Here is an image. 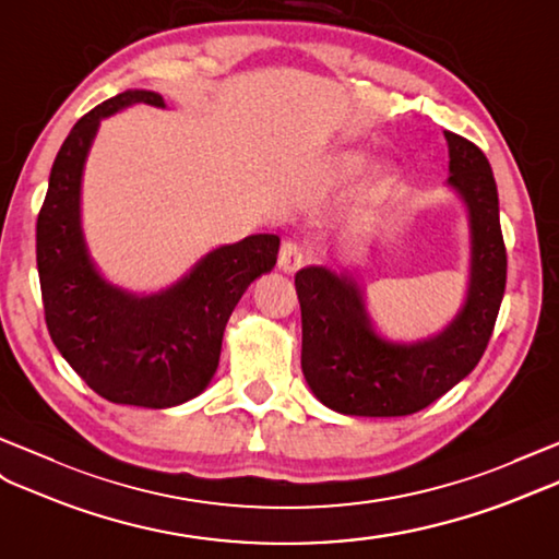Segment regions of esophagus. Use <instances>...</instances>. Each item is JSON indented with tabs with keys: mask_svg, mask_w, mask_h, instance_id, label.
Here are the masks:
<instances>
[{
	"mask_svg": "<svg viewBox=\"0 0 559 559\" xmlns=\"http://www.w3.org/2000/svg\"><path fill=\"white\" fill-rule=\"evenodd\" d=\"M304 263H306V249H304V243H301V241H294V239L282 241L280 255H277L280 270H284V272H296Z\"/></svg>",
	"mask_w": 559,
	"mask_h": 559,
	"instance_id": "esophagus-1",
	"label": "esophagus"
}]
</instances>
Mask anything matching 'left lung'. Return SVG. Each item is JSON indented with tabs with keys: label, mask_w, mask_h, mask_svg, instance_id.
Returning a JSON list of instances; mask_svg holds the SVG:
<instances>
[{
	"label": "left lung",
	"mask_w": 559,
	"mask_h": 559,
	"mask_svg": "<svg viewBox=\"0 0 559 559\" xmlns=\"http://www.w3.org/2000/svg\"><path fill=\"white\" fill-rule=\"evenodd\" d=\"M451 182L472 223V280L467 304L443 334L403 346L379 338L348 277L304 267L294 284L301 304V367L312 393L336 413L403 417L425 411L481 360L506 294L508 253L498 217V189L476 144L445 130Z\"/></svg>",
	"instance_id": "obj_1"
}]
</instances>
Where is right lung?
Segmentation results:
<instances>
[{
  "label": "right lung",
  "mask_w": 559,
  "mask_h": 559,
  "mask_svg": "<svg viewBox=\"0 0 559 559\" xmlns=\"http://www.w3.org/2000/svg\"><path fill=\"white\" fill-rule=\"evenodd\" d=\"M163 97L128 90L80 118L51 166L37 215V272L53 346L102 399L170 407L209 386L225 324L249 284L277 263L280 237L253 235L215 249L173 289L132 296L99 277L80 233V177L99 120Z\"/></svg>",
  "instance_id": "add662e5"
}]
</instances>
